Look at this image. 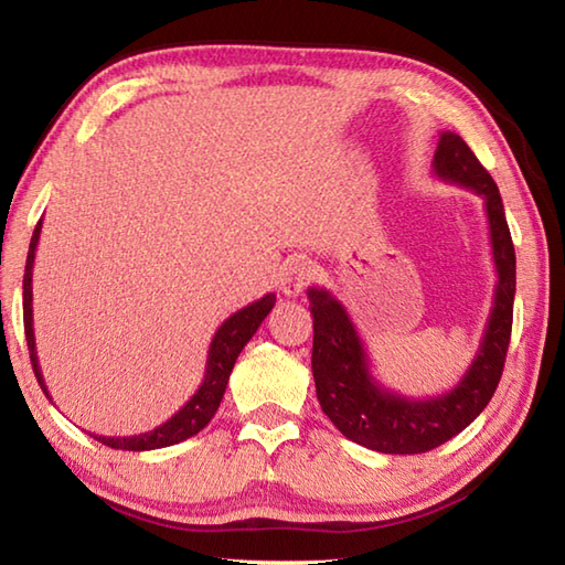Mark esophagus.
<instances>
[{
    "label": "esophagus",
    "mask_w": 565,
    "mask_h": 565,
    "mask_svg": "<svg viewBox=\"0 0 565 565\" xmlns=\"http://www.w3.org/2000/svg\"><path fill=\"white\" fill-rule=\"evenodd\" d=\"M315 280V268L309 260H292L282 275V292L287 297H297L305 287Z\"/></svg>",
    "instance_id": "1"
}]
</instances>
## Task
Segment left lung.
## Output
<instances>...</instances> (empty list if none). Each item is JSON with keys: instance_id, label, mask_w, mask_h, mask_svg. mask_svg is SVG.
<instances>
[{"instance_id": "1", "label": "left lung", "mask_w": 565, "mask_h": 565, "mask_svg": "<svg viewBox=\"0 0 565 565\" xmlns=\"http://www.w3.org/2000/svg\"><path fill=\"white\" fill-rule=\"evenodd\" d=\"M431 168L436 178L476 192L486 202L492 263L498 270L486 331L458 385L424 399L385 387L371 371V359L347 307L324 287L307 290L315 317L312 373L319 405L347 439L380 454H424L463 431L498 390L510 347L516 258L500 190L454 131H441Z\"/></svg>"}]
</instances>
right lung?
<instances>
[{
    "label": "right lung",
    "mask_w": 565,
    "mask_h": 565,
    "mask_svg": "<svg viewBox=\"0 0 565 565\" xmlns=\"http://www.w3.org/2000/svg\"><path fill=\"white\" fill-rule=\"evenodd\" d=\"M41 224L43 218H39L36 228H33L31 244H29V256H26V270H24V331H26V343H29V353H31V365L33 373H36V380L45 397L51 399L49 387H45V380L39 365V355H36V339H33V260H36V246L41 238ZM275 307V295H266L250 302L248 307L238 309L236 315L228 317L222 327L216 329L214 339L210 343V353H206V365H204V380L198 387L185 405H182L168 422L160 424V427L146 431V434H136V436H99L92 434L97 441L111 448H121V451H153V448H166L172 444H180L190 439V436L200 434L206 424L212 422V417L218 409V402H222L226 393V383L228 375L234 371V363L238 359V353L244 351L246 343L250 341L253 333L258 331L260 321L270 315V309Z\"/></svg>",
    "instance_id": "obj_1"
}]
</instances>
